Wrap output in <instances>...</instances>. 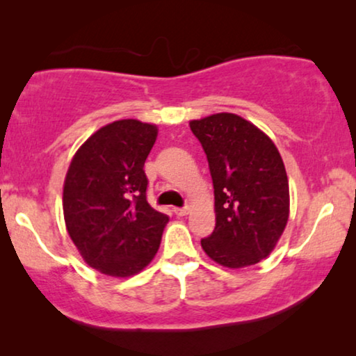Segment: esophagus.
I'll list each match as a JSON object with an SVG mask.
<instances>
[{"mask_svg":"<svg viewBox=\"0 0 356 356\" xmlns=\"http://www.w3.org/2000/svg\"><path fill=\"white\" fill-rule=\"evenodd\" d=\"M173 212L177 213L178 217H183V216H188L189 209H188V207H175V209H173Z\"/></svg>","mask_w":356,"mask_h":356,"instance_id":"obj_1","label":"esophagus"}]
</instances>
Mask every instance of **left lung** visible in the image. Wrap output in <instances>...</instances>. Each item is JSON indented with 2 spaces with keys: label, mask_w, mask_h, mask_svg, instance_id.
Segmentation results:
<instances>
[{
  "label": "left lung",
  "mask_w": 356,
  "mask_h": 356,
  "mask_svg": "<svg viewBox=\"0 0 356 356\" xmlns=\"http://www.w3.org/2000/svg\"><path fill=\"white\" fill-rule=\"evenodd\" d=\"M207 155L216 228L201 246L217 264L240 269L264 259L285 230L289 178L279 150L259 128L233 113L189 121Z\"/></svg>",
  "instance_id": "obj_1"
}]
</instances>
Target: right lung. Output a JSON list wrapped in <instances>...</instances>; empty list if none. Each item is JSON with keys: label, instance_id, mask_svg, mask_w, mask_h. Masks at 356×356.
Returning a JSON list of instances; mask_svg holds the SVG:
<instances>
[{"label": "right lung", "instance_id": "1", "mask_svg": "<svg viewBox=\"0 0 356 356\" xmlns=\"http://www.w3.org/2000/svg\"><path fill=\"white\" fill-rule=\"evenodd\" d=\"M157 126L120 120L81 145L67 168L63 212L84 261L102 274L129 277L154 259L168 217L147 202L145 159Z\"/></svg>", "mask_w": 356, "mask_h": 356}]
</instances>
